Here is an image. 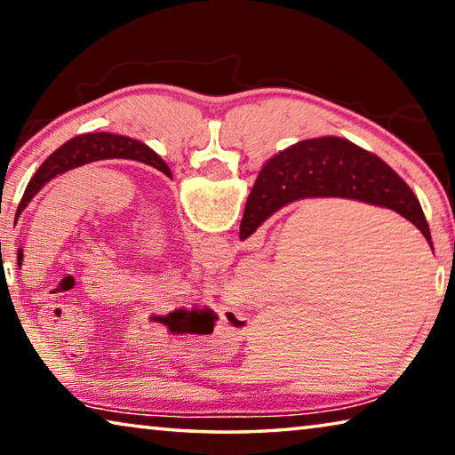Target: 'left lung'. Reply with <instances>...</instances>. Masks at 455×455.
Masks as SVG:
<instances>
[{"label": "left lung", "instance_id": "left-lung-1", "mask_svg": "<svg viewBox=\"0 0 455 455\" xmlns=\"http://www.w3.org/2000/svg\"><path fill=\"white\" fill-rule=\"evenodd\" d=\"M106 158H128V160H138V163L150 164L156 168V171L164 172L171 176V168L166 166L163 158L158 156L156 152H152L148 146L132 140V138L118 136V134H108V132H98V134H82L76 136L72 140H68L64 146L52 154V156L45 160V163L37 168V172L32 176L28 188L24 192V198L18 206V212H15V219L20 217L21 211L26 209L29 200H32L45 182L56 179L58 174H64L66 171H72V168H78L82 164L96 163V160H106ZM18 263L21 265V255L18 252Z\"/></svg>", "mask_w": 455, "mask_h": 455}]
</instances>
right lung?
Wrapping results in <instances>:
<instances>
[{
	"mask_svg": "<svg viewBox=\"0 0 455 455\" xmlns=\"http://www.w3.org/2000/svg\"><path fill=\"white\" fill-rule=\"evenodd\" d=\"M309 196L385 206L418 227L431 244L427 220L410 187L375 154L333 136L303 140L268 160L246 200L241 238L251 236L281 206Z\"/></svg>",
	"mask_w": 455,
	"mask_h": 455,
	"instance_id": "obj_1",
	"label": "right lung"
}]
</instances>
